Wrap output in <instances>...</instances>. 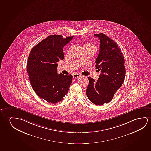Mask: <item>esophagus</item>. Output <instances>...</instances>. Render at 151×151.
<instances>
[{
	"instance_id": "esophagus-1",
	"label": "esophagus",
	"mask_w": 151,
	"mask_h": 151,
	"mask_svg": "<svg viewBox=\"0 0 151 151\" xmlns=\"http://www.w3.org/2000/svg\"><path fill=\"white\" fill-rule=\"evenodd\" d=\"M73 78H78L79 77H81V75L78 74H74L73 75Z\"/></svg>"
}]
</instances>
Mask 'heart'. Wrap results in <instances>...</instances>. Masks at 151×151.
I'll list each match as a JSON object with an SVG mask.
<instances>
[{
  "label": "heart",
  "mask_w": 151,
  "mask_h": 151,
  "mask_svg": "<svg viewBox=\"0 0 151 151\" xmlns=\"http://www.w3.org/2000/svg\"><path fill=\"white\" fill-rule=\"evenodd\" d=\"M86 45V46H92V47H94V46H93V45H92V44H86V45ZM85 45H84V46H85Z\"/></svg>",
  "instance_id": "1"
}]
</instances>
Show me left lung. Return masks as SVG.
<instances>
[{"label": "left lung", "instance_id": "1", "mask_svg": "<svg viewBox=\"0 0 151 151\" xmlns=\"http://www.w3.org/2000/svg\"><path fill=\"white\" fill-rule=\"evenodd\" d=\"M100 41V51L96 60V68L101 74L98 79L88 77L86 90L88 98L96 105L109 102L125 79L124 57L120 48L113 40L103 33L94 34Z\"/></svg>", "mask_w": 151, "mask_h": 151}]
</instances>
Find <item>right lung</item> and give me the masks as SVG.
<instances>
[{"label": "right lung", "mask_w": 151, "mask_h": 151, "mask_svg": "<svg viewBox=\"0 0 151 151\" xmlns=\"http://www.w3.org/2000/svg\"><path fill=\"white\" fill-rule=\"evenodd\" d=\"M73 36L50 35L33 47L29 53L27 71L36 94L50 103L63 99L72 81L71 74H58L57 62L63 60V48Z\"/></svg>", "instance_id": "add662e5"}]
</instances>
